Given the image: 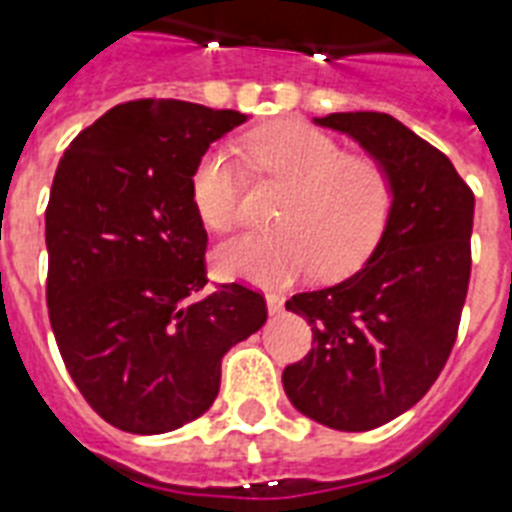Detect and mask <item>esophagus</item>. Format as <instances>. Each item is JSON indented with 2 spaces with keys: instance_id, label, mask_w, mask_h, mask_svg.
<instances>
[{
  "instance_id": "34e87169",
  "label": "esophagus",
  "mask_w": 512,
  "mask_h": 512,
  "mask_svg": "<svg viewBox=\"0 0 512 512\" xmlns=\"http://www.w3.org/2000/svg\"><path fill=\"white\" fill-rule=\"evenodd\" d=\"M265 302H268L270 315H278L281 310H284V297H281V294H268V297H265Z\"/></svg>"
}]
</instances>
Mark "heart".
<instances>
[{
	"label": "heart",
	"instance_id": "obj_1",
	"mask_svg": "<svg viewBox=\"0 0 512 512\" xmlns=\"http://www.w3.org/2000/svg\"><path fill=\"white\" fill-rule=\"evenodd\" d=\"M257 178L289 186L276 213L278 231L242 234L215 249V268L257 286H284L318 268L347 276L371 257L386 231L394 186L376 157L342 152V144L302 120H281L244 139ZM244 178L226 149H210L191 173V197L213 231L242 218Z\"/></svg>",
	"mask_w": 512,
	"mask_h": 512
}]
</instances>
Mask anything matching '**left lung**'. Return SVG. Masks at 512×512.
<instances>
[{
	"instance_id": "left-lung-1",
	"label": "left lung",
	"mask_w": 512,
	"mask_h": 512,
	"mask_svg": "<svg viewBox=\"0 0 512 512\" xmlns=\"http://www.w3.org/2000/svg\"><path fill=\"white\" fill-rule=\"evenodd\" d=\"M315 123L384 165L394 205L355 276L286 302L313 326V350L281 381L307 418L371 431L421 400L450 357L471 278L473 191L450 157L386 112H331Z\"/></svg>"
}]
</instances>
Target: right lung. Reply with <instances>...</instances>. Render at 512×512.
<instances>
[{
	"instance_id": "1",
	"label": "right lung",
	"mask_w": 512,
	"mask_h": 512,
	"mask_svg": "<svg viewBox=\"0 0 512 512\" xmlns=\"http://www.w3.org/2000/svg\"><path fill=\"white\" fill-rule=\"evenodd\" d=\"M247 115L136 99L65 149L47 205V307L70 378L128 434L181 429L213 405L220 360L268 318L242 284H207L191 173Z\"/></svg>"
}]
</instances>
